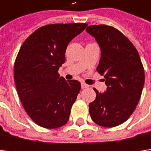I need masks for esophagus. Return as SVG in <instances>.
<instances>
[{
    "label": "esophagus",
    "instance_id": "34e87169",
    "mask_svg": "<svg viewBox=\"0 0 151 151\" xmlns=\"http://www.w3.org/2000/svg\"><path fill=\"white\" fill-rule=\"evenodd\" d=\"M88 87H89V86L87 84L83 83V82L81 83V88H82V89H86V88H88Z\"/></svg>",
    "mask_w": 151,
    "mask_h": 151
}]
</instances>
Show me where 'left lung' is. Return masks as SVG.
<instances>
[{"mask_svg":"<svg viewBox=\"0 0 151 151\" xmlns=\"http://www.w3.org/2000/svg\"><path fill=\"white\" fill-rule=\"evenodd\" d=\"M86 30L101 48L96 70L104 76L107 86L104 93L94 88L96 99L89 104L91 118L102 127H115L130 117L140 99L145 83L142 62L134 44L115 27L100 24Z\"/></svg>","mask_w":151,"mask_h":151,"instance_id":"8db88e82","label":"left lung"}]
</instances>
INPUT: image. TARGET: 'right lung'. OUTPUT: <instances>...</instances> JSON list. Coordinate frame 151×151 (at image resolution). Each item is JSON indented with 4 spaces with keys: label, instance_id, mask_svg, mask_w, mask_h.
<instances>
[{
    "label": "right lung",
    "instance_id": "add662e5",
    "mask_svg": "<svg viewBox=\"0 0 151 151\" xmlns=\"http://www.w3.org/2000/svg\"><path fill=\"white\" fill-rule=\"evenodd\" d=\"M86 23H55L41 27L21 46L14 64L18 96L27 115L45 129H57L68 122L81 90L78 81L60 77L67 45Z\"/></svg>",
    "mask_w": 151,
    "mask_h": 151
}]
</instances>
